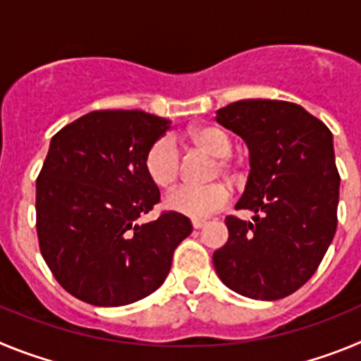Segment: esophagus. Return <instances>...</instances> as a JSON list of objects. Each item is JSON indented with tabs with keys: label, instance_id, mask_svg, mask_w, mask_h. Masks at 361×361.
Listing matches in <instances>:
<instances>
[{
	"label": "esophagus",
	"instance_id": "obj_1",
	"mask_svg": "<svg viewBox=\"0 0 361 361\" xmlns=\"http://www.w3.org/2000/svg\"><path fill=\"white\" fill-rule=\"evenodd\" d=\"M204 224H206L204 220H191V226H193V228H195V229L204 228Z\"/></svg>",
	"mask_w": 361,
	"mask_h": 361
}]
</instances>
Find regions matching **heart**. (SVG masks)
Here are the masks:
<instances>
[{
    "mask_svg": "<svg viewBox=\"0 0 361 361\" xmlns=\"http://www.w3.org/2000/svg\"><path fill=\"white\" fill-rule=\"evenodd\" d=\"M188 145L202 149L212 157L219 159L216 164L228 171V157L231 155V139L219 126H199L188 133ZM145 170L155 186L168 190L177 183L180 173V153L171 137L164 135L153 142L145 157ZM229 200V190L224 184H209L204 188L183 186L166 197V208L190 219H206L219 212Z\"/></svg>",
    "mask_w": 361,
    "mask_h": 361,
    "instance_id": "heart-1",
    "label": "heart"
}]
</instances>
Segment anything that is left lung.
Returning <instances> with one entry per match:
<instances>
[{"instance_id":"8db88e82","label":"left lung","mask_w":361,"mask_h":361,"mask_svg":"<svg viewBox=\"0 0 361 361\" xmlns=\"http://www.w3.org/2000/svg\"><path fill=\"white\" fill-rule=\"evenodd\" d=\"M216 123L242 137L250 175L229 237L213 253L216 275L231 291L280 300L314 275L336 233L340 175L333 133L300 104L244 99L216 110Z\"/></svg>"}]
</instances>
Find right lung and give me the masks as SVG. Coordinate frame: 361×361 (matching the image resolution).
<instances>
[{"instance_id":"1","label":"right lung","mask_w":361,"mask_h":361,"mask_svg":"<svg viewBox=\"0 0 361 361\" xmlns=\"http://www.w3.org/2000/svg\"><path fill=\"white\" fill-rule=\"evenodd\" d=\"M170 124L142 110L90 111L50 141L36 183L39 250L86 304L119 307L152 295L193 229L175 212L137 224L161 199L145 157Z\"/></svg>"}]
</instances>
